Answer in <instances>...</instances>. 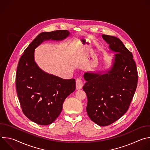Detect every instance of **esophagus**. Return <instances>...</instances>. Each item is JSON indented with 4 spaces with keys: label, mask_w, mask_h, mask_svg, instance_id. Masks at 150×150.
Masks as SVG:
<instances>
[{
    "label": "esophagus",
    "mask_w": 150,
    "mask_h": 150,
    "mask_svg": "<svg viewBox=\"0 0 150 150\" xmlns=\"http://www.w3.org/2000/svg\"><path fill=\"white\" fill-rule=\"evenodd\" d=\"M83 86V82L81 79L78 78L76 80V90H80L82 89Z\"/></svg>",
    "instance_id": "1"
}]
</instances>
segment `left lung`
<instances>
[{"mask_svg":"<svg viewBox=\"0 0 150 150\" xmlns=\"http://www.w3.org/2000/svg\"><path fill=\"white\" fill-rule=\"evenodd\" d=\"M115 52L111 69L99 73L86 72L83 90L87 96V112L101 126L109 125L129 109L138 83L136 63L132 53L118 38L102 35Z\"/></svg>","mask_w":150,"mask_h":150,"instance_id":"left-lung-1","label":"left lung"}]
</instances>
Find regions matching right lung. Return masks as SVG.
<instances>
[{
  "mask_svg": "<svg viewBox=\"0 0 150 150\" xmlns=\"http://www.w3.org/2000/svg\"><path fill=\"white\" fill-rule=\"evenodd\" d=\"M69 34L68 30L41 33L19 59L16 75L17 95L24 114L38 125H48L56 119L65 98L75 90V80L42 71L34 61L35 49L45 40H63Z\"/></svg>",
  "mask_w": 150,
  "mask_h": 150,
  "instance_id": "obj_1",
  "label": "right lung"
}]
</instances>
